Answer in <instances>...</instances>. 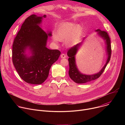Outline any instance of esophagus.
I'll return each instance as SVG.
<instances>
[{
  "mask_svg": "<svg viewBox=\"0 0 125 125\" xmlns=\"http://www.w3.org/2000/svg\"><path fill=\"white\" fill-rule=\"evenodd\" d=\"M61 58H66V55L64 53H62V54L61 55Z\"/></svg>",
  "mask_w": 125,
  "mask_h": 125,
  "instance_id": "1",
  "label": "esophagus"
}]
</instances>
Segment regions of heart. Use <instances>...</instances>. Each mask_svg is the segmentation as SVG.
<instances>
[{
	"label": "heart",
	"mask_w": 125,
	"mask_h": 125,
	"mask_svg": "<svg viewBox=\"0 0 125 125\" xmlns=\"http://www.w3.org/2000/svg\"><path fill=\"white\" fill-rule=\"evenodd\" d=\"M83 28L80 25L74 23H67L59 27L58 30V38L60 40L67 39L66 44L67 46H71L75 45L82 34ZM54 41L57 42L58 39L56 37L53 38Z\"/></svg>",
	"instance_id": "b5f03b06"
}]
</instances>
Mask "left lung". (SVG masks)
I'll return each instance as SVG.
<instances>
[{
	"label": "left lung",
	"instance_id": "obj_1",
	"mask_svg": "<svg viewBox=\"0 0 125 125\" xmlns=\"http://www.w3.org/2000/svg\"><path fill=\"white\" fill-rule=\"evenodd\" d=\"M96 31H97L98 34L105 41L106 48V51L107 55V59L106 62L103 67L97 73L94 74L93 75H85L81 73L80 72L76 65L75 55L79 50V48L82 44V43L85 39L84 38L83 42L78 43L77 44L70 48L67 52V55L69 57L68 59L69 64V75L70 78L76 83H86L98 78L104 72L107 64L109 63L110 60L111 55V46L110 39L108 33L105 31H101L99 29L96 30Z\"/></svg>",
	"mask_w": 125,
	"mask_h": 125
}]
</instances>
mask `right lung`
Returning <instances> with one entry per match:
<instances>
[{
	"mask_svg": "<svg viewBox=\"0 0 125 125\" xmlns=\"http://www.w3.org/2000/svg\"><path fill=\"white\" fill-rule=\"evenodd\" d=\"M46 15L32 14L22 24L15 38L12 46V61L21 79L27 83L40 84L47 78L52 65L58 59L61 52L46 47L48 36L40 26ZM29 50L32 55L26 54Z\"/></svg>",
	"mask_w": 125,
	"mask_h": 125,
	"instance_id": "obj_1",
	"label": "right lung"
}]
</instances>
